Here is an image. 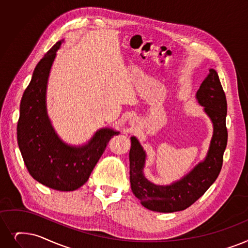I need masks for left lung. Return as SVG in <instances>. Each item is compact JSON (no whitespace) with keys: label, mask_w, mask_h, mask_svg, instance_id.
<instances>
[{"label":"left lung","mask_w":248,"mask_h":248,"mask_svg":"<svg viewBox=\"0 0 248 248\" xmlns=\"http://www.w3.org/2000/svg\"><path fill=\"white\" fill-rule=\"evenodd\" d=\"M196 98L213 123L214 131L208 154L186 175L169 186H157L144 175L146 153L136 137L131 138L130 181L134 195L151 211L173 213L184 211L197 202L217 179L227 146L226 127L227 101L217 72L210 69Z\"/></svg>","instance_id":"1"}]
</instances>
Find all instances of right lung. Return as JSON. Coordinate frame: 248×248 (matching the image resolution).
<instances>
[{"label": "right lung", "instance_id": "obj_1", "mask_svg": "<svg viewBox=\"0 0 248 248\" xmlns=\"http://www.w3.org/2000/svg\"><path fill=\"white\" fill-rule=\"evenodd\" d=\"M62 40L42 58L32 74L20 103L17 141L30 175L49 188L72 191L88 180L93 168L113 136L112 128H101L83 146L63 143L53 130L46 111L49 72Z\"/></svg>", "mask_w": 248, "mask_h": 248}]
</instances>
